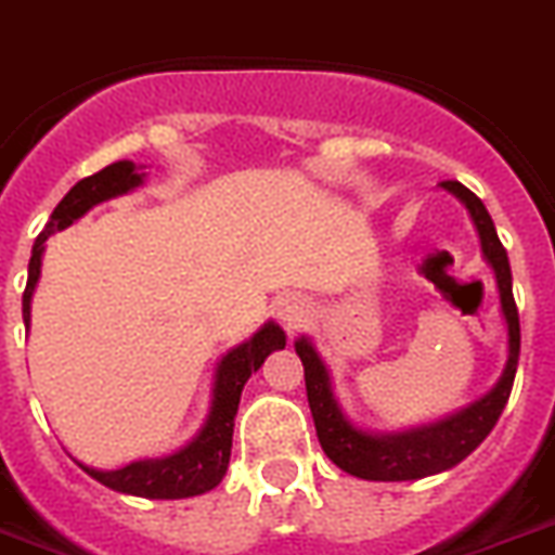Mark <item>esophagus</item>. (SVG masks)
<instances>
[{"mask_svg":"<svg viewBox=\"0 0 555 555\" xmlns=\"http://www.w3.org/2000/svg\"><path fill=\"white\" fill-rule=\"evenodd\" d=\"M279 319L285 321L287 330L299 327L301 319H305V305L299 299H285L279 305Z\"/></svg>","mask_w":555,"mask_h":555,"instance_id":"1","label":"esophagus"}]
</instances>
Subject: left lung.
I'll return each mask as SVG.
<instances>
[{"mask_svg": "<svg viewBox=\"0 0 555 555\" xmlns=\"http://www.w3.org/2000/svg\"><path fill=\"white\" fill-rule=\"evenodd\" d=\"M443 189H449L454 197L463 199V206L468 208L474 225H477L479 242H482V254L491 262L493 276H496L502 313H505L507 321V366L502 372L500 384L493 386L486 398L472 403L460 414H451V417L431 423V426L412 428V431H403V435L378 437L366 435V431L356 428L344 417L341 406H338V400L333 398V389H330L327 366L321 364L313 344L307 338H299L296 352H299L301 364H305L307 403H310V412H313L319 443L324 454L341 472L352 474V477L372 479V482H403V479H421L428 477V474L446 472L451 465L463 463L491 435V428L496 426L502 409L511 398L516 364H519V310H516L514 287H511L507 254L502 248L500 236H496L491 214L482 206V199L457 180H443Z\"/></svg>", "mask_w": 555, "mask_h": 555, "instance_id": "1", "label": "left lung"}]
</instances>
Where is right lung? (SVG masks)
<instances>
[{"mask_svg":"<svg viewBox=\"0 0 555 555\" xmlns=\"http://www.w3.org/2000/svg\"><path fill=\"white\" fill-rule=\"evenodd\" d=\"M143 175L134 169V163L118 160L95 171V175L78 180L73 189L64 194V199L50 214V222L44 225L36 245H33L30 264H27V287L22 296V315L25 324H30V299L36 291L41 273V254H44V242L50 234L73 225L81 214L90 211L95 203L109 199L115 194H127L129 189L141 185ZM273 349H285V333L279 324L268 321L250 341L240 344L231 349L217 366V380H214V400L211 414H208L206 426L185 449H180L171 457L163 460H141L118 472H95L81 465L83 472L98 479L101 486L112 491L132 493V496H146V500H183V496H197L222 482L228 472V460H231V437H234V417L240 409V395L250 372H256L264 364V358Z\"/></svg>","mask_w":555,"mask_h":555,"instance_id":"obj_1","label":"right lung"}]
</instances>
